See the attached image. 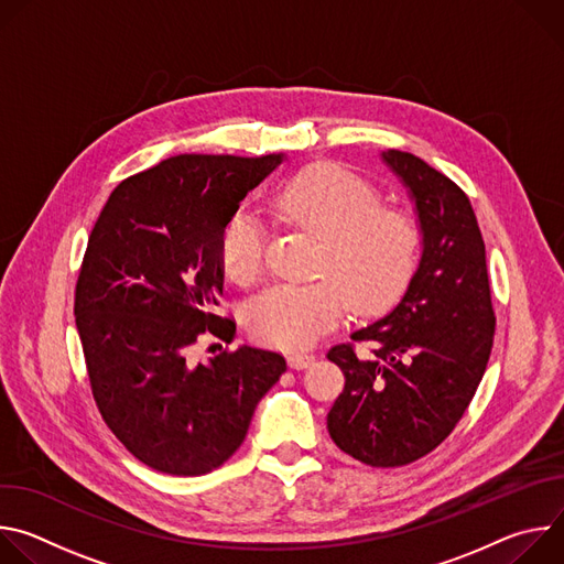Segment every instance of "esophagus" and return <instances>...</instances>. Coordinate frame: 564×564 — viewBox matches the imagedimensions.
Returning <instances> with one entry per match:
<instances>
[{
    "label": "esophagus",
    "instance_id": "obj_1",
    "mask_svg": "<svg viewBox=\"0 0 564 564\" xmlns=\"http://www.w3.org/2000/svg\"><path fill=\"white\" fill-rule=\"evenodd\" d=\"M312 361H314V355H310V352H292V355L288 357V364H290V368H294V370H303V368H307Z\"/></svg>",
    "mask_w": 564,
    "mask_h": 564
}]
</instances>
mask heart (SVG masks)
<instances>
[{"label":"heart","instance_id":"obj_1","mask_svg":"<svg viewBox=\"0 0 564 564\" xmlns=\"http://www.w3.org/2000/svg\"><path fill=\"white\" fill-rule=\"evenodd\" d=\"M285 223L321 240L307 285H276L248 312L250 330L276 348H305L333 330L346 301L370 314L406 283L417 252V225L379 205L377 189L339 165H314L274 198ZM268 234L250 212H236L220 231V263L231 281L252 285L265 268Z\"/></svg>","mask_w":564,"mask_h":564}]
</instances>
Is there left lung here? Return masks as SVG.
Returning <instances> with one entry per match:
<instances>
[{
  "instance_id": "left-lung-1",
  "label": "left lung",
  "mask_w": 564,
  "mask_h": 564,
  "mask_svg": "<svg viewBox=\"0 0 564 564\" xmlns=\"http://www.w3.org/2000/svg\"><path fill=\"white\" fill-rule=\"evenodd\" d=\"M381 160L415 203L422 257L401 301L352 333L370 355L330 348L346 386L328 433L355 459L390 468L437 448L462 420L491 357L496 314L468 196L413 153L388 149Z\"/></svg>"
}]
</instances>
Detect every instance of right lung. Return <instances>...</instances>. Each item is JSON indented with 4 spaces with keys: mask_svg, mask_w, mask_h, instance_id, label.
Here are the masks:
<instances>
[{
    "mask_svg": "<svg viewBox=\"0 0 564 564\" xmlns=\"http://www.w3.org/2000/svg\"><path fill=\"white\" fill-rule=\"evenodd\" d=\"M283 153H181L122 181L102 207L75 285V326L94 399L142 464L205 475L243 444L279 352L240 346L192 364L203 335L231 339L212 312L223 294L220 231Z\"/></svg>",
    "mask_w": 564,
    "mask_h": 564,
    "instance_id": "add662e5",
    "label": "right lung"
}]
</instances>
